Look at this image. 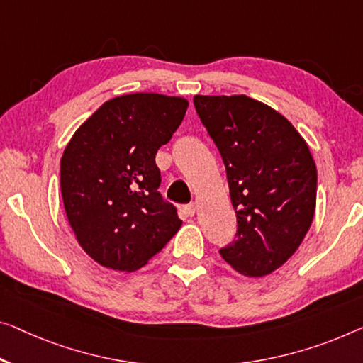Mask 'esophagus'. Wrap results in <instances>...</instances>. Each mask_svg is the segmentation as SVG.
I'll return each instance as SVG.
<instances>
[{
  "instance_id": "1",
  "label": "esophagus",
  "mask_w": 363,
  "mask_h": 363,
  "mask_svg": "<svg viewBox=\"0 0 363 363\" xmlns=\"http://www.w3.org/2000/svg\"><path fill=\"white\" fill-rule=\"evenodd\" d=\"M196 210H197L196 203H189V205H186V212H187V215H189V216H194V215H196Z\"/></svg>"
}]
</instances>
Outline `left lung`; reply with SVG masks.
Segmentation results:
<instances>
[{"label":"left lung","instance_id":"obj_1","mask_svg":"<svg viewBox=\"0 0 363 363\" xmlns=\"http://www.w3.org/2000/svg\"><path fill=\"white\" fill-rule=\"evenodd\" d=\"M194 106L223 158L236 212L235 240L221 257L250 277L274 272L298 250L315 215L310 148L284 116L247 96H196Z\"/></svg>","mask_w":363,"mask_h":363}]
</instances>
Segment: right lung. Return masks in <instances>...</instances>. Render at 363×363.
I'll use <instances>...</instances> for the list:
<instances>
[{
  "label": "right lung",
  "mask_w": 363,
  "mask_h": 363,
  "mask_svg": "<svg viewBox=\"0 0 363 363\" xmlns=\"http://www.w3.org/2000/svg\"><path fill=\"white\" fill-rule=\"evenodd\" d=\"M182 97H113L69 140L60 163L65 212L81 247L101 266L132 272L177 233V208L158 192L155 156L181 125Z\"/></svg>",
  "instance_id": "right-lung-1"
}]
</instances>
